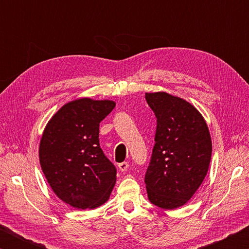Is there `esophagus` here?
<instances>
[{
  "label": "esophagus",
  "instance_id": "esophagus-1",
  "mask_svg": "<svg viewBox=\"0 0 249 249\" xmlns=\"http://www.w3.org/2000/svg\"><path fill=\"white\" fill-rule=\"evenodd\" d=\"M128 166H129L128 162H126V161L121 162V163H119V165H117V167H119L120 171H126V170H127Z\"/></svg>",
  "mask_w": 249,
  "mask_h": 249
}]
</instances>
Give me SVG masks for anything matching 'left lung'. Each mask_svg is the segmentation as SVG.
<instances>
[{
  "instance_id": "1",
  "label": "left lung",
  "mask_w": 249,
  "mask_h": 249,
  "mask_svg": "<svg viewBox=\"0 0 249 249\" xmlns=\"http://www.w3.org/2000/svg\"><path fill=\"white\" fill-rule=\"evenodd\" d=\"M157 117L155 146L145 175L151 203L174 210L184 205L208 174L212 141L201 113L166 92L146 93Z\"/></svg>"
}]
</instances>
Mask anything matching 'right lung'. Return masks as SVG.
<instances>
[{
	"label": "right lung",
	"instance_id": "1",
	"mask_svg": "<svg viewBox=\"0 0 249 249\" xmlns=\"http://www.w3.org/2000/svg\"><path fill=\"white\" fill-rule=\"evenodd\" d=\"M115 102L78 99L59 108L46 125L39 144V162L50 188L75 209H95L108 200L116 168L105 157L99 127Z\"/></svg>",
	"mask_w": 249,
	"mask_h": 249
}]
</instances>
